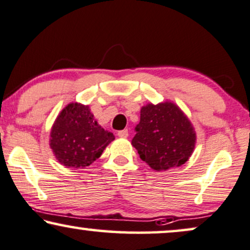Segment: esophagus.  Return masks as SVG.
Returning a JSON list of instances; mask_svg holds the SVG:
<instances>
[{"label":"esophagus","mask_w":250,"mask_h":250,"mask_svg":"<svg viewBox=\"0 0 250 250\" xmlns=\"http://www.w3.org/2000/svg\"><path fill=\"white\" fill-rule=\"evenodd\" d=\"M118 136H119V137H121V138H127L129 136L128 129H125V130H120L118 132Z\"/></svg>","instance_id":"34e87169"}]
</instances>
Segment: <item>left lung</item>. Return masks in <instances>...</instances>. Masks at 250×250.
<instances>
[{
	"mask_svg": "<svg viewBox=\"0 0 250 250\" xmlns=\"http://www.w3.org/2000/svg\"><path fill=\"white\" fill-rule=\"evenodd\" d=\"M131 144L143 161L161 171L184 165L195 145L191 122L172 103L148 104L141 109Z\"/></svg>",
	"mask_w": 250,
	"mask_h": 250,
	"instance_id": "obj_1",
	"label": "left lung"
}]
</instances>
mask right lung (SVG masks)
I'll return each mask as SVG.
<instances>
[{"instance_id":"1","label":"right lung","mask_w":250,"mask_h":250,"mask_svg":"<svg viewBox=\"0 0 250 250\" xmlns=\"http://www.w3.org/2000/svg\"><path fill=\"white\" fill-rule=\"evenodd\" d=\"M114 135L95 121L89 106L68 104L57 116L50 134V147L67 168H83L96 161Z\"/></svg>"}]
</instances>
